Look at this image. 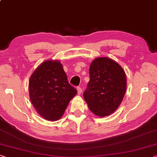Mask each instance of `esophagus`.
Instances as JSON below:
<instances>
[{"label":"esophagus","mask_w":157,"mask_h":157,"mask_svg":"<svg viewBox=\"0 0 157 157\" xmlns=\"http://www.w3.org/2000/svg\"><path fill=\"white\" fill-rule=\"evenodd\" d=\"M77 90H78V94L79 95V94H81L82 92V89L81 87H79V86H78V87H77Z\"/></svg>","instance_id":"34e87169"}]
</instances>
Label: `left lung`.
Returning <instances> with one entry per match:
<instances>
[{"instance_id": "obj_1", "label": "left lung", "mask_w": 157, "mask_h": 157, "mask_svg": "<svg viewBox=\"0 0 157 157\" xmlns=\"http://www.w3.org/2000/svg\"><path fill=\"white\" fill-rule=\"evenodd\" d=\"M89 77L83 94L89 108L101 117L110 115L117 109L125 94V72L113 59L99 57L91 63Z\"/></svg>"}]
</instances>
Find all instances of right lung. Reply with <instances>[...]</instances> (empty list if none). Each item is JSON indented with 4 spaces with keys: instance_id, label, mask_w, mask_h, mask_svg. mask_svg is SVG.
Here are the masks:
<instances>
[{
    "instance_id": "add662e5",
    "label": "right lung",
    "mask_w": 157,
    "mask_h": 157,
    "mask_svg": "<svg viewBox=\"0 0 157 157\" xmlns=\"http://www.w3.org/2000/svg\"><path fill=\"white\" fill-rule=\"evenodd\" d=\"M31 103L42 117L56 121L65 112L78 91L69 84L59 61L42 63L31 75L29 84Z\"/></svg>"
}]
</instances>
